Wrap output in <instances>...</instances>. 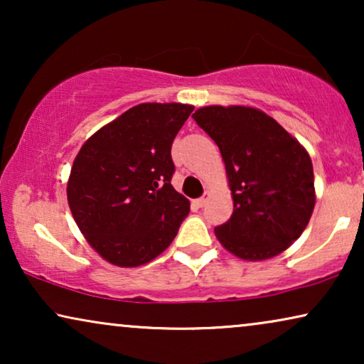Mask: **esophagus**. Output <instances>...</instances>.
I'll use <instances>...</instances> for the list:
<instances>
[{"label":"esophagus","mask_w":364,"mask_h":364,"mask_svg":"<svg viewBox=\"0 0 364 364\" xmlns=\"http://www.w3.org/2000/svg\"><path fill=\"white\" fill-rule=\"evenodd\" d=\"M207 200H208V193H203L200 198H197V200H196V205L197 207H203L207 203Z\"/></svg>","instance_id":"obj_1"}]
</instances>
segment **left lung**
Segmentation results:
<instances>
[{"mask_svg":"<svg viewBox=\"0 0 364 364\" xmlns=\"http://www.w3.org/2000/svg\"><path fill=\"white\" fill-rule=\"evenodd\" d=\"M193 121L220 149L233 213L215 227L218 242L242 260L287 250L315 208V178L306 149L255 107L207 106Z\"/></svg>","mask_w":364,"mask_h":364,"instance_id":"8db88e82","label":"left lung"}]
</instances>
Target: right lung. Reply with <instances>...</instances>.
<instances>
[{
  "mask_svg": "<svg viewBox=\"0 0 364 364\" xmlns=\"http://www.w3.org/2000/svg\"><path fill=\"white\" fill-rule=\"evenodd\" d=\"M193 106L144 102L84 142L68 181L79 230L104 260L139 267L176 238L191 202L172 187L171 147Z\"/></svg>",
  "mask_w": 364,
  "mask_h": 364,
  "instance_id": "add662e5",
  "label": "right lung"
}]
</instances>
